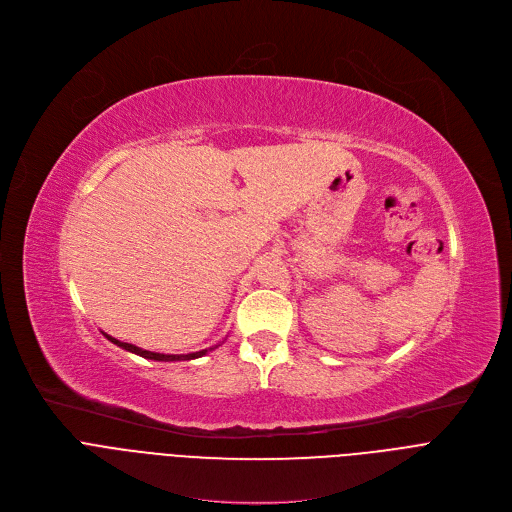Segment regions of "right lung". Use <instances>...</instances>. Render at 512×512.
<instances>
[{"instance_id": "obj_1", "label": "right lung", "mask_w": 512, "mask_h": 512, "mask_svg": "<svg viewBox=\"0 0 512 512\" xmlns=\"http://www.w3.org/2000/svg\"><path fill=\"white\" fill-rule=\"evenodd\" d=\"M102 335H105L111 344H115V346H119V348H123V350H127V352H131V354H135V356L148 358V360H156V362H181V360H195V358H201V356H206L208 352L216 350L220 344H224V339H226V337H224L220 344H216V346H212V348H206V350H199V352H189V354H160V352L142 350V348L133 346V344H127V342H119V339H115L113 335H109V333H105V331H102Z\"/></svg>"}]
</instances>
